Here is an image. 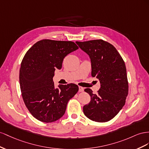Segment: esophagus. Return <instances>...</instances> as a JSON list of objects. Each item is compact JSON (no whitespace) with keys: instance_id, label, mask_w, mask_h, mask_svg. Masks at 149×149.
Wrapping results in <instances>:
<instances>
[{"instance_id":"1","label":"esophagus","mask_w":149,"mask_h":149,"mask_svg":"<svg viewBox=\"0 0 149 149\" xmlns=\"http://www.w3.org/2000/svg\"><path fill=\"white\" fill-rule=\"evenodd\" d=\"M84 87H80V86H79V91L80 92H83L84 91Z\"/></svg>"}]
</instances>
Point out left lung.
<instances>
[{"mask_svg":"<svg viewBox=\"0 0 149 149\" xmlns=\"http://www.w3.org/2000/svg\"><path fill=\"white\" fill-rule=\"evenodd\" d=\"M76 44L90 57L92 76L100 82L97 94L89 88L84 90L91 96L90 102L83 107L84 115L95 122L109 121L125 105L129 93L125 62L115 47L103 40Z\"/></svg>","mask_w":149,"mask_h":149,"instance_id":"1","label":"left lung"}]
</instances>
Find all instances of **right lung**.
<instances>
[{
    "label": "right lung",
    "instance_id": "obj_1",
    "mask_svg": "<svg viewBox=\"0 0 149 149\" xmlns=\"http://www.w3.org/2000/svg\"><path fill=\"white\" fill-rule=\"evenodd\" d=\"M78 49L72 41L44 39L25 54L20 69V91L25 106L37 120L46 123L58 120L78 92L75 84L55 88L53 81L54 72L61 69L64 57Z\"/></svg>",
    "mask_w": 149,
    "mask_h": 149
}]
</instances>
